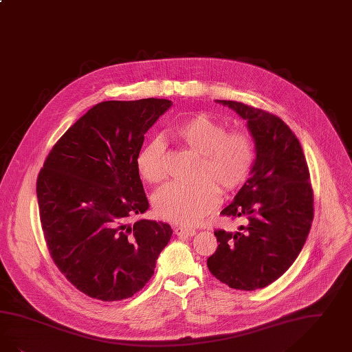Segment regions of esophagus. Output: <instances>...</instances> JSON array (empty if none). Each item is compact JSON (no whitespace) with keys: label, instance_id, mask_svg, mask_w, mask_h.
I'll list each match as a JSON object with an SVG mask.
<instances>
[{"label":"esophagus","instance_id":"esophagus-1","mask_svg":"<svg viewBox=\"0 0 352 352\" xmlns=\"http://www.w3.org/2000/svg\"><path fill=\"white\" fill-rule=\"evenodd\" d=\"M174 233L178 237H192L195 236V229H188V228H183V226H177L174 228Z\"/></svg>","mask_w":352,"mask_h":352}]
</instances>
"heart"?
Segmentation results:
<instances>
[{
	"label": "heart",
	"instance_id": "obj_1",
	"mask_svg": "<svg viewBox=\"0 0 352 352\" xmlns=\"http://www.w3.org/2000/svg\"><path fill=\"white\" fill-rule=\"evenodd\" d=\"M174 136L190 152L199 155L192 184L169 183L153 195V207L161 219L194 226L213 211L220 201V188L229 194L250 177L255 160L253 139L243 131L228 132V126L210 113H200L173 129ZM165 140L146 142L138 155L141 178L157 183L165 177Z\"/></svg>",
	"mask_w": 352,
	"mask_h": 352
}]
</instances>
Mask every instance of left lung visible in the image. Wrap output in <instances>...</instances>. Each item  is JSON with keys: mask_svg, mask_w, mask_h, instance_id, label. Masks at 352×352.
Returning a JSON list of instances; mask_svg holds the SVG:
<instances>
[{"mask_svg": "<svg viewBox=\"0 0 352 352\" xmlns=\"http://www.w3.org/2000/svg\"><path fill=\"white\" fill-rule=\"evenodd\" d=\"M246 120L255 145L250 178L221 214L245 217L237 232L216 230L212 275L241 291L265 288L292 266L309 234L313 190L295 133L280 118L241 102L216 100Z\"/></svg>", "mask_w": 352, "mask_h": 352, "instance_id": "left-lung-1", "label": "left lung"}]
</instances>
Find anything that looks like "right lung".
<instances>
[{
    "mask_svg": "<svg viewBox=\"0 0 352 352\" xmlns=\"http://www.w3.org/2000/svg\"><path fill=\"white\" fill-rule=\"evenodd\" d=\"M169 99L106 100L57 141L36 182L44 239L58 270L85 295L132 297L149 281L173 230L128 219L149 208L136 165L144 135Z\"/></svg>",
    "mask_w": 352,
    "mask_h": 352,
    "instance_id": "1",
    "label": "right lung"
}]
</instances>
